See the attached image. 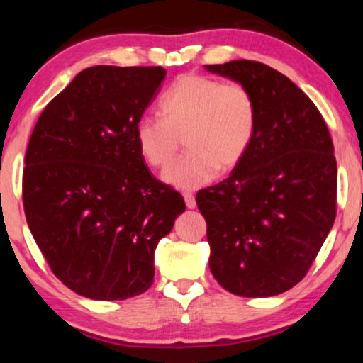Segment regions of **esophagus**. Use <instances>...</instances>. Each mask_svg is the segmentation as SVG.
<instances>
[{"label": "esophagus", "instance_id": "1", "mask_svg": "<svg viewBox=\"0 0 363 363\" xmlns=\"http://www.w3.org/2000/svg\"><path fill=\"white\" fill-rule=\"evenodd\" d=\"M183 198H185L186 208H190V210H193V208L196 206V201H195V196H193V193L185 191V193H183Z\"/></svg>", "mask_w": 363, "mask_h": 363}]
</instances>
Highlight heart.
I'll list each match as a JSON object with an SVG mask.
<instances>
[{"label": "heart", "instance_id": "heart-1", "mask_svg": "<svg viewBox=\"0 0 363 363\" xmlns=\"http://www.w3.org/2000/svg\"><path fill=\"white\" fill-rule=\"evenodd\" d=\"M162 118L142 116L135 123V142L147 165L165 168L180 150L186 153L165 172L167 183L195 190L236 168L250 150L257 127L252 92L240 82L185 74L160 101Z\"/></svg>", "mask_w": 363, "mask_h": 363}]
</instances>
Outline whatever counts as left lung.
<instances>
[{
  "label": "left lung",
  "mask_w": 363,
  "mask_h": 363,
  "mask_svg": "<svg viewBox=\"0 0 363 363\" xmlns=\"http://www.w3.org/2000/svg\"><path fill=\"white\" fill-rule=\"evenodd\" d=\"M205 67L246 86L257 106L246 157L196 193L211 274L236 296H277L304 279L334 225V143L319 108L284 74L246 59Z\"/></svg>",
  "instance_id": "8db88e82"
}]
</instances>
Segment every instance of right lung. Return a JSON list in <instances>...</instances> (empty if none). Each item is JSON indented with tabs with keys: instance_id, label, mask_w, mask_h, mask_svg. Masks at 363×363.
Listing matches in <instances>:
<instances>
[{
	"instance_id": "right-lung-1",
	"label": "right lung",
	"mask_w": 363,
	"mask_h": 363,
	"mask_svg": "<svg viewBox=\"0 0 363 363\" xmlns=\"http://www.w3.org/2000/svg\"><path fill=\"white\" fill-rule=\"evenodd\" d=\"M167 71L87 67L44 107L23 172L24 215L54 276L96 301H123L153 282V252L185 211L135 142Z\"/></svg>"
}]
</instances>
